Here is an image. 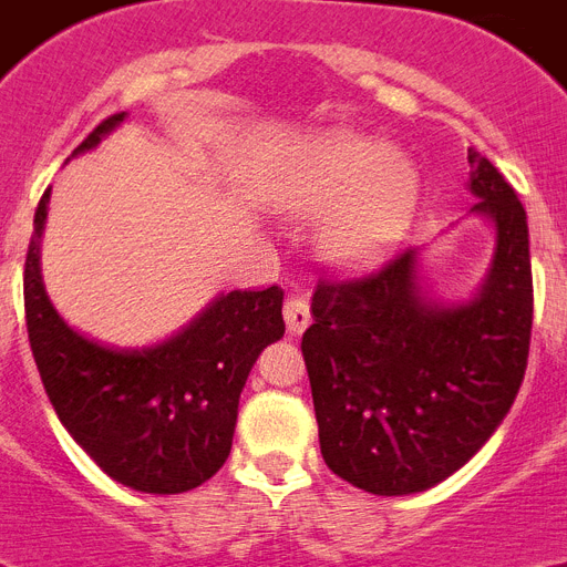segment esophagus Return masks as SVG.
<instances>
[{"mask_svg": "<svg viewBox=\"0 0 567 567\" xmlns=\"http://www.w3.org/2000/svg\"><path fill=\"white\" fill-rule=\"evenodd\" d=\"M284 318H287V329L292 334H300L303 329L312 323V312H309L307 298H300V295H289L284 300Z\"/></svg>", "mask_w": 567, "mask_h": 567, "instance_id": "esophagus-1", "label": "esophagus"}]
</instances>
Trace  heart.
<instances>
[{"mask_svg": "<svg viewBox=\"0 0 567 567\" xmlns=\"http://www.w3.org/2000/svg\"><path fill=\"white\" fill-rule=\"evenodd\" d=\"M292 209L327 213L320 249L334 264L360 267L392 247L414 207L412 167L358 135H329L295 175Z\"/></svg>", "mask_w": 567, "mask_h": 567, "instance_id": "obj_1", "label": "heart"}]
</instances>
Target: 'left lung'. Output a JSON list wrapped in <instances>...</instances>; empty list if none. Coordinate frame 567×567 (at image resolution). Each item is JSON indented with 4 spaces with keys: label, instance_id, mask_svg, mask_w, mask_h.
Instances as JSON below:
<instances>
[{
    "label": "left lung",
    "instance_id": "1",
    "mask_svg": "<svg viewBox=\"0 0 567 567\" xmlns=\"http://www.w3.org/2000/svg\"><path fill=\"white\" fill-rule=\"evenodd\" d=\"M471 193L497 227L477 300L420 298L417 260L398 252L360 278H320L303 334L320 454L378 497L425 491L468 463L517 398L534 323L528 221L494 164L468 150Z\"/></svg>",
    "mask_w": 567,
    "mask_h": 567
}]
</instances>
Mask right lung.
<instances>
[{"mask_svg": "<svg viewBox=\"0 0 567 567\" xmlns=\"http://www.w3.org/2000/svg\"><path fill=\"white\" fill-rule=\"evenodd\" d=\"M122 118H104L73 155L99 144ZM48 195L44 189L24 255V320L50 403L115 483L144 494L198 488L227 463L255 358L284 338V289H235L155 349H104L73 332L44 295L39 235Z\"/></svg>", "mask_w": 567, "mask_h": 567, "instance_id": "add662e5", "label": "right lung"}]
</instances>
